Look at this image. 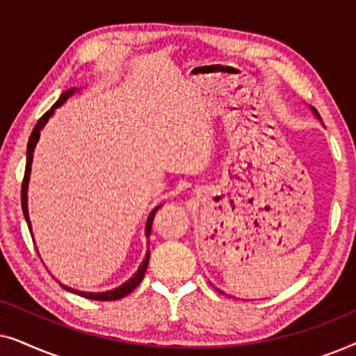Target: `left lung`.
I'll return each instance as SVG.
<instances>
[{"label":"left lung","mask_w":356,"mask_h":356,"mask_svg":"<svg viewBox=\"0 0 356 356\" xmlns=\"http://www.w3.org/2000/svg\"><path fill=\"white\" fill-rule=\"evenodd\" d=\"M311 110H313V113L316 115V118H318V120H321V116H319V113H318V111H316L314 108H311ZM217 290H218V291H220V293H223V291H222L220 289H217Z\"/></svg>","instance_id":"8db88e82"}]
</instances>
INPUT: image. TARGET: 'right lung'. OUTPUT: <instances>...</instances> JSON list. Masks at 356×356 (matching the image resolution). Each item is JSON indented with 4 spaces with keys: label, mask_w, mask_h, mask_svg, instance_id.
Returning <instances> with one entry per match:
<instances>
[{
    "label": "right lung",
    "mask_w": 356,
    "mask_h": 356,
    "mask_svg": "<svg viewBox=\"0 0 356 356\" xmlns=\"http://www.w3.org/2000/svg\"><path fill=\"white\" fill-rule=\"evenodd\" d=\"M81 89H77V87H71V89H67L66 92H63L60 95V99L56 100V104L51 106L50 110L47 111L45 115L42 116L40 120H38V123L35 124V128H33L31 138H29V143H27V163H26V173H24V181H22V191H21V201H22V212H24V217H26V222L29 225V230H31V235H32V223H31V217H29V206H27V191H29V181H31V170H32V160H33V150H35V145L38 143V139H40V131L45 128V124L48 123V120L51 118L53 113H55L56 108H60V106L65 104V102L70 99L76 94V92H79ZM162 206H157L154 209L152 212L149 213L147 217V222H145V238H149L150 235V230H152V223H154V217H155V212L159 211V209ZM149 257H150V251L147 250V254H145L144 261L140 262L139 269L136 270V274L131 277L129 280H126L124 284H121L120 286H116L113 290H106V291H82V290H76V289H71V286H66L60 284L63 289L71 291V293H76L79 296H84V298H89V300H95V301H113V300H120L123 298V296L129 295L131 291H133L136 286L140 284V280H143V277L145 274V270H147V264H149Z\"/></svg>",
    "instance_id": "1"
}]
</instances>
